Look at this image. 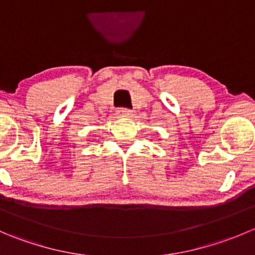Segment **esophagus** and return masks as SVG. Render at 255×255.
Returning a JSON list of instances; mask_svg holds the SVG:
<instances>
[{"instance_id":"34e87169","label":"esophagus","mask_w":255,"mask_h":255,"mask_svg":"<svg viewBox=\"0 0 255 255\" xmlns=\"http://www.w3.org/2000/svg\"><path fill=\"white\" fill-rule=\"evenodd\" d=\"M116 112H117V115L120 116V117H132L133 116V112L128 109H120Z\"/></svg>"}]
</instances>
